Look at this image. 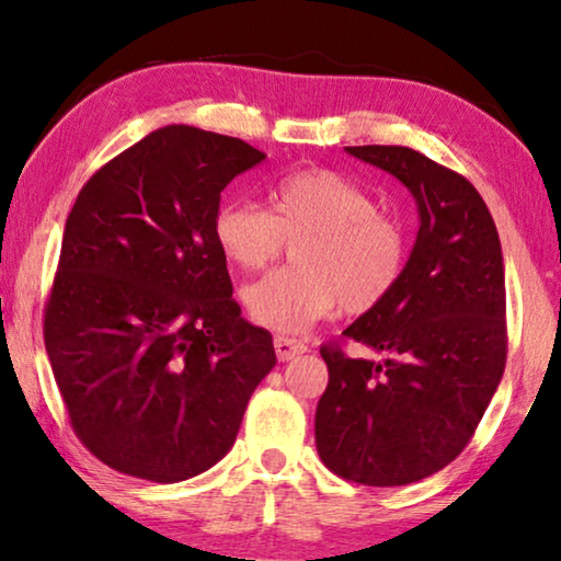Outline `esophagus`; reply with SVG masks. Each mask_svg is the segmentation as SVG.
<instances>
[{
	"label": "esophagus",
	"instance_id": "esophagus-1",
	"mask_svg": "<svg viewBox=\"0 0 561 561\" xmlns=\"http://www.w3.org/2000/svg\"><path fill=\"white\" fill-rule=\"evenodd\" d=\"M273 344H275V355H278L280 363H288V359H294L306 352L304 342L288 340V336H275Z\"/></svg>",
	"mask_w": 561,
	"mask_h": 561
}]
</instances>
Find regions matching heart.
I'll return each mask as SVG.
<instances>
[{
    "mask_svg": "<svg viewBox=\"0 0 561 561\" xmlns=\"http://www.w3.org/2000/svg\"><path fill=\"white\" fill-rule=\"evenodd\" d=\"M273 209L242 202L214 214V240L227 263L263 271L288 242H298V267L265 275L244 288L255 324L301 334L340 306L363 313L386 301L405 267V234L378 211L370 191L347 175L311 168L286 175L273 191Z\"/></svg>",
    "mask_w": 561,
    "mask_h": 561,
    "instance_id": "1",
    "label": "heart"
}]
</instances>
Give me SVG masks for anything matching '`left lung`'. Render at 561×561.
I'll return each instance as SVG.
<instances>
[{
	"label": "left lung",
	"mask_w": 561,
	"mask_h": 561,
	"mask_svg": "<svg viewBox=\"0 0 561 561\" xmlns=\"http://www.w3.org/2000/svg\"><path fill=\"white\" fill-rule=\"evenodd\" d=\"M347 152L411 191L419 232L393 294L342 332L380 359L321 347L329 386L313 432L321 462L340 478L409 485L467 447L503 378V250L465 175L401 145Z\"/></svg>",
	"instance_id": "8db88e82"
}]
</instances>
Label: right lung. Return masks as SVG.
I'll return each mask as SVG.
<instances>
[{
	"label": "right lung",
	"mask_w": 561,
	"mask_h": 561,
	"mask_svg": "<svg viewBox=\"0 0 561 561\" xmlns=\"http://www.w3.org/2000/svg\"><path fill=\"white\" fill-rule=\"evenodd\" d=\"M263 160L237 137L168 125L99 168L68 214L45 350L76 436L112 470L206 472L275 367L214 240L221 191Z\"/></svg>",
	"instance_id": "add662e5"
}]
</instances>
